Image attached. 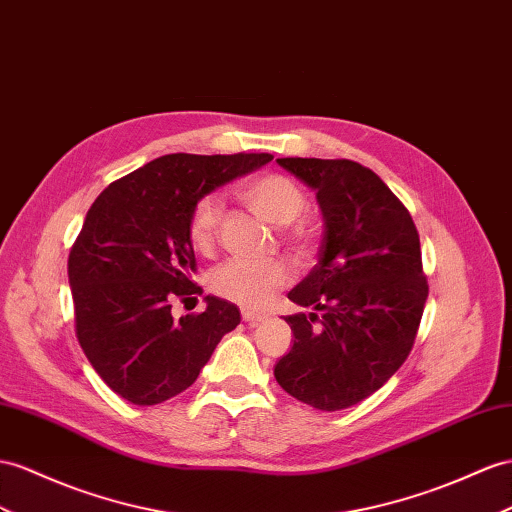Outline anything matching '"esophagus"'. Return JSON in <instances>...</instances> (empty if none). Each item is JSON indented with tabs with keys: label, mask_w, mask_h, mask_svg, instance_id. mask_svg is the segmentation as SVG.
<instances>
[{
	"label": "esophagus",
	"mask_w": 512,
	"mask_h": 512,
	"mask_svg": "<svg viewBox=\"0 0 512 512\" xmlns=\"http://www.w3.org/2000/svg\"><path fill=\"white\" fill-rule=\"evenodd\" d=\"M242 318H244V322H251V324H257V322H264L268 316L266 313H255V311H242Z\"/></svg>",
	"instance_id": "1"
}]
</instances>
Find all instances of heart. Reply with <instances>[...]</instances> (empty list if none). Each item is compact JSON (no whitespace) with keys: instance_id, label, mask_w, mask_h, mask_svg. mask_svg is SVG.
Returning a JSON list of instances; mask_svg holds the SVG:
<instances>
[{"instance_id":"heart-1","label":"heart","mask_w":512,"mask_h":512,"mask_svg":"<svg viewBox=\"0 0 512 512\" xmlns=\"http://www.w3.org/2000/svg\"><path fill=\"white\" fill-rule=\"evenodd\" d=\"M240 199L253 214L274 227H285V240L296 253L311 251L316 231L307 220H296L307 207L303 188L290 177L264 173L242 183ZM222 207L216 196H203L190 214V242L199 253L212 251L218 235ZM290 283V270L279 259L246 261L231 259L218 266L209 285L212 290L244 309H264L283 287Z\"/></svg>"}]
</instances>
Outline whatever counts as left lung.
<instances>
[{
	"mask_svg": "<svg viewBox=\"0 0 512 512\" xmlns=\"http://www.w3.org/2000/svg\"><path fill=\"white\" fill-rule=\"evenodd\" d=\"M316 192L324 220L318 264L287 294L294 346L277 383L318 411H342L381 389L413 348L428 298L419 235L383 179L350 160L281 157Z\"/></svg>",
	"mask_w": 512,
	"mask_h": 512,
	"instance_id": "1",
	"label": "left lung"
}]
</instances>
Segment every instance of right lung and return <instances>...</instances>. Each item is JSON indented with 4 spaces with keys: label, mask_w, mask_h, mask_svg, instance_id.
<instances>
[{
    "label": "right lung",
    "mask_w": 512,
    "mask_h": 512,
    "mask_svg": "<svg viewBox=\"0 0 512 512\" xmlns=\"http://www.w3.org/2000/svg\"><path fill=\"white\" fill-rule=\"evenodd\" d=\"M270 153H170L110 183L69 255L75 331L86 359L114 393L151 406L188 389L240 309L205 296V311L170 313L175 298L201 294L190 214L205 194L253 173Z\"/></svg>",
    "instance_id": "right-lung-1"
}]
</instances>
